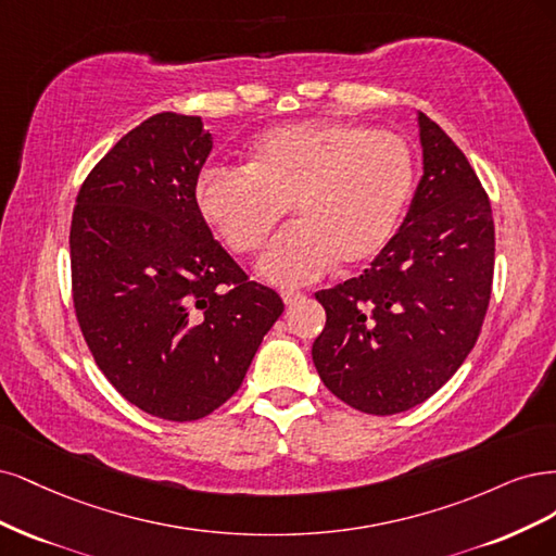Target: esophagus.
Here are the masks:
<instances>
[{"label": "esophagus", "instance_id": "esophagus-1", "mask_svg": "<svg viewBox=\"0 0 556 556\" xmlns=\"http://www.w3.org/2000/svg\"><path fill=\"white\" fill-rule=\"evenodd\" d=\"M281 300H283V304H289V307H293V304H298L300 300H304V295L298 293V291H283V293H281Z\"/></svg>", "mask_w": 556, "mask_h": 556}]
</instances>
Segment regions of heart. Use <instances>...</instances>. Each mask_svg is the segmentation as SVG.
I'll list each match as a JSON object with an SVG mask.
<instances>
[{"label":"heart","mask_w":556,"mask_h":556,"mask_svg":"<svg viewBox=\"0 0 556 556\" xmlns=\"http://www.w3.org/2000/svg\"><path fill=\"white\" fill-rule=\"evenodd\" d=\"M414 182V154L402 136L312 119L261 134L242 170H203L193 201L238 256L261 252L291 207L298 224L267 249L258 273L277 286H300L334 263L355 270L379 256Z\"/></svg>","instance_id":"obj_1"}]
</instances>
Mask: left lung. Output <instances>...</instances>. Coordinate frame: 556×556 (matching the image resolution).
I'll list each match as a JSON object with an SVG mask.
<instances>
[{"label":"left lung","instance_id":"obj_1","mask_svg":"<svg viewBox=\"0 0 556 556\" xmlns=\"http://www.w3.org/2000/svg\"><path fill=\"white\" fill-rule=\"evenodd\" d=\"M422 177L406 219L361 277L318 291L312 357L334 397L371 416L422 404L467 361L492 295L494 222L478 175L418 113Z\"/></svg>","mask_w":556,"mask_h":556}]
</instances>
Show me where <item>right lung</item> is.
<instances>
[{"mask_svg": "<svg viewBox=\"0 0 556 556\" xmlns=\"http://www.w3.org/2000/svg\"><path fill=\"white\" fill-rule=\"evenodd\" d=\"M210 150L201 117L152 115L87 175L71 219L74 307L89 351L124 400L173 422L236 395L283 312L195 207Z\"/></svg>", "mask_w": 556, "mask_h": 556, "instance_id": "add662e5", "label": "right lung"}]
</instances>
